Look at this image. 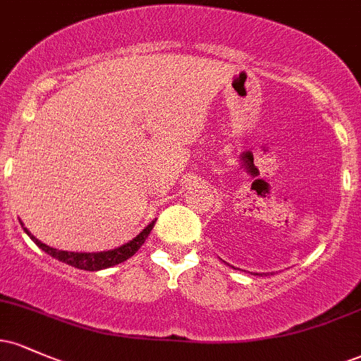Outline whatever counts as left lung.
<instances>
[{
  "instance_id": "1",
  "label": "left lung",
  "mask_w": 361,
  "mask_h": 361,
  "mask_svg": "<svg viewBox=\"0 0 361 361\" xmlns=\"http://www.w3.org/2000/svg\"><path fill=\"white\" fill-rule=\"evenodd\" d=\"M256 275H259V273H256Z\"/></svg>"
}]
</instances>
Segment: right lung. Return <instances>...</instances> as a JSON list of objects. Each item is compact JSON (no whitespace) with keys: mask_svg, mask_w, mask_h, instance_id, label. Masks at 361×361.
<instances>
[{"mask_svg":"<svg viewBox=\"0 0 361 361\" xmlns=\"http://www.w3.org/2000/svg\"><path fill=\"white\" fill-rule=\"evenodd\" d=\"M154 222L156 221H152L149 226L144 227V229L140 231V233L135 235L132 241L122 244V246L115 247V250L100 251V252H74V251L56 250V247H51V246H47V244H44L42 241H39V239H37L35 235L23 226V222L20 221L25 233H27L28 238H30L32 241H34L37 246L40 247V250L47 252V255L52 256V258L62 261V263L71 264V267H74V268H80V270H86V271L105 270V268L115 267V264L123 263V261H127L130 256H134L135 252L139 251V247L142 246L144 241L147 239V235L151 234L152 227H154Z\"/></svg>","mask_w":361,"mask_h":361,"instance_id":"1","label":"right lung"}]
</instances>
